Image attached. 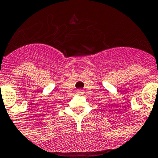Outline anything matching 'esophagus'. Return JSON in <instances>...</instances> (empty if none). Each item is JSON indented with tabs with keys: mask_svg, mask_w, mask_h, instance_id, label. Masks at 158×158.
Here are the masks:
<instances>
[{
	"mask_svg": "<svg viewBox=\"0 0 158 158\" xmlns=\"http://www.w3.org/2000/svg\"><path fill=\"white\" fill-rule=\"evenodd\" d=\"M77 92L76 93L77 94H79V95H83V90H81V89H79V90H77Z\"/></svg>",
	"mask_w": 158,
	"mask_h": 158,
	"instance_id": "1",
	"label": "esophagus"
}]
</instances>
